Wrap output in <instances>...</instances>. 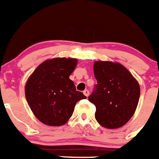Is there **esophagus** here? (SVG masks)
I'll list each match as a JSON object with an SVG mask.
<instances>
[{
  "label": "esophagus",
  "instance_id": "1",
  "mask_svg": "<svg viewBox=\"0 0 159 159\" xmlns=\"http://www.w3.org/2000/svg\"><path fill=\"white\" fill-rule=\"evenodd\" d=\"M83 93L85 95V96L88 97L89 95V91L88 90V89H85V90L83 91Z\"/></svg>",
  "mask_w": 159,
  "mask_h": 159
}]
</instances>
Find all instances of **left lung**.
Instances as JSON below:
<instances>
[{
	"mask_svg": "<svg viewBox=\"0 0 159 159\" xmlns=\"http://www.w3.org/2000/svg\"><path fill=\"white\" fill-rule=\"evenodd\" d=\"M93 73L97 84L88 98L96 106L95 118L103 127H121L137 108L140 96L137 80L123 66L111 61H95Z\"/></svg>",
	"mask_w": 159,
	"mask_h": 159,
	"instance_id": "8db88e82",
	"label": "left lung"
}]
</instances>
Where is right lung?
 <instances>
[{
	"label": "right lung",
	"mask_w": 159,
	"mask_h": 159,
	"mask_svg": "<svg viewBox=\"0 0 159 159\" xmlns=\"http://www.w3.org/2000/svg\"><path fill=\"white\" fill-rule=\"evenodd\" d=\"M75 58L58 57L41 63L25 85V98L34 115L53 126L66 124L76 103L86 97L76 90L70 75L77 66Z\"/></svg>",
	"instance_id": "right-lung-1"
}]
</instances>
